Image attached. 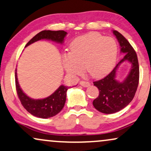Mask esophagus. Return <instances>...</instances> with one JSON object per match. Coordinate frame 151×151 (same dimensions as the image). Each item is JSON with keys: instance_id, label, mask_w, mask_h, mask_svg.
Instances as JSON below:
<instances>
[{"instance_id": "1", "label": "esophagus", "mask_w": 151, "mask_h": 151, "mask_svg": "<svg viewBox=\"0 0 151 151\" xmlns=\"http://www.w3.org/2000/svg\"><path fill=\"white\" fill-rule=\"evenodd\" d=\"M80 84L83 87H88L90 86V83L88 81H81L80 82Z\"/></svg>"}]
</instances>
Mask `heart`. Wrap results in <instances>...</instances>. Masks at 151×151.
Wrapping results in <instances>:
<instances>
[{"mask_svg":"<svg viewBox=\"0 0 151 151\" xmlns=\"http://www.w3.org/2000/svg\"><path fill=\"white\" fill-rule=\"evenodd\" d=\"M118 47L111 37L90 32L75 39L70 44V52L63 57V64L71 75H81L83 66L93 78H102L114 68Z\"/></svg>","mask_w":151,"mask_h":151,"instance_id":"b5f03b06","label":"heart"}]
</instances>
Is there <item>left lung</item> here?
<instances>
[{
	"instance_id": "8db88e82",
	"label": "left lung",
	"mask_w": 151,
	"mask_h": 151,
	"mask_svg": "<svg viewBox=\"0 0 151 151\" xmlns=\"http://www.w3.org/2000/svg\"><path fill=\"white\" fill-rule=\"evenodd\" d=\"M113 33L119 43L121 53L125 55L107 76L93 82L99 90L93 106L104 114H113L127 107L134 99L139 82V65L135 50L121 33L116 30ZM125 60L132 63V69L127 78L119 83L115 79L116 72L120 63Z\"/></svg>"
}]
</instances>
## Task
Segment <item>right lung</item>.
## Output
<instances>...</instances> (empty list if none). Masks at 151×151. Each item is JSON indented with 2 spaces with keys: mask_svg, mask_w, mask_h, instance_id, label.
Segmentation results:
<instances>
[{
  "mask_svg": "<svg viewBox=\"0 0 151 151\" xmlns=\"http://www.w3.org/2000/svg\"><path fill=\"white\" fill-rule=\"evenodd\" d=\"M66 32L63 30L51 31V30H44L35 35L30 40L25 47L40 40H49L62 44L66 35ZM15 86L21 104L28 112L33 116L42 119H47L54 116L59 113L65 102L66 92L68 87L61 86L52 95L47 98L42 100H34L29 97L22 92L17 81V72L15 70Z\"/></svg>",
  "mask_w": 151,
  "mask_h": 151,
  "instance_id": "right-lung-1",
  "label": "right lung"
}]
</instances>
